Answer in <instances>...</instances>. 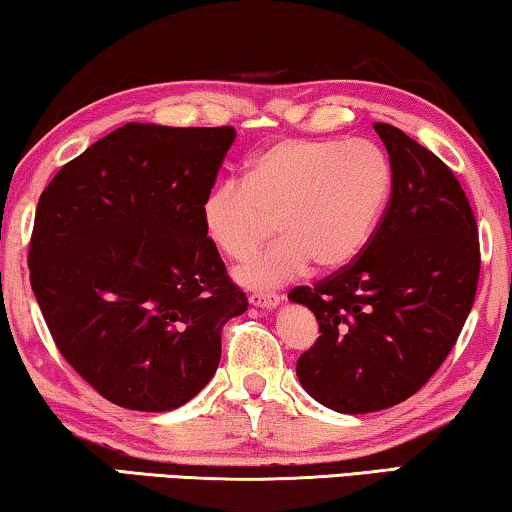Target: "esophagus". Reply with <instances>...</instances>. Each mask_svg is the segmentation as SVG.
Masks as SVG:
<instances>
[{
    "label": "esophagus",
    "instance_id": "34e87169",
    "mask_svg": "<svg viewBox=\"0 0 512 512\" xmlns=\"http://www.w3.org/2000/svg\"><path fill=\"white\" fill-rule=\"evenodd\" d=\"M249 302H251V305H254V307H258V309H277L281 298H279V295H274V293H268V295L254 293V295H251V298H249Z\"/></svg>",
    "mask_w": 512,
    "mask_h": 512
}]
</instances>
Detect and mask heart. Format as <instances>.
<instances>
[{"label":"heart","instance_id":"heart-1","mask_svg":"<svg viewBox=\"0 0 512 512\" xmlns=\"http://www.w3.org/2000/svg\"><path fill=\"white\" fill-rule=\"evenodd\" d=\"M392 164L372 140L284 138L247 161L244 182L226 180L201 203L203 231L228 258L242 261L268 238L233 279L272 291L311 268L339 270L372 240L390 201Z\"/></svg>","mask_w":512,"mask_h":512}]
</instances>
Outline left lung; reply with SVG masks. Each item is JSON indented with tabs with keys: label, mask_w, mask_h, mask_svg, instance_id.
Here are the masks:
<instances>
[{
	"label": "left lung",
	"mask_w": 512,
	"mask_h": 512,
	"mask_svg": "<svg viewBox=\"0 0 512 512\" xmlns=\"http://www.w3.org/2000/svg\"><path fill=\"white\" fill-rule=\"evenodd\" d=\"M392 194L362 254L288 300L314 311L321 337L298 379L337 413H372L409 399L453 351L480 272L476 217L443 161L392 124L376 122Z\"/></svg>",
	"instance_id": "8db88e82"
}]
</instances>
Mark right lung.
Here are the masks:
<instances>
[{
  "mask_svg": "<svg viewBox=\"0 0 512 512\" xmlns=\"http://www.w3.org/2000/svg\"><path fill=\"white\" fill-rule=\"evenodd\" d=\"M233 127L129 122L53 177L29 279L59 353L108 402L173 411L217 372L249 302L207 240L201 203Z\"/></svg>",
  "mask_w": 512,
  "mask_h": 512,
  "instance_id": "add662e5",
  "label": "right lung"
}]
</instances>
